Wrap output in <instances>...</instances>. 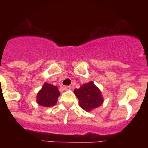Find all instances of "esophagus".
Wrapping results in <instances>:
<instances>
[{
	"label": "esophagus",
	"mask_w": 148,
	"mask_h": 148,
	"mask_svg": "<svg viewBox=\"0 0 148 148\" xmlns=\"http://www.w3.org/2000/svg\"><path fill=\"white\" fill-rule=\"evenodd\" d=\"M70 89H71V87H70V86H64V90H70Z\"/></svg>",
	"instance_id": "esophagus-1"
}]
</instances>
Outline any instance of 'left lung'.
Returning a JSON list of instances; mask_svg holds the SVG:
<instances>
[{
	"label": "left lung",
	"instance_id": "1",
	"mask_svg": "<svg viewBox=\"0 0 148 148\" xmlns=\"http://www.w3.org/2000/svg\"><path fill=\"white\" fill-rule=\"evenodd\" d=\"M74 94L78 98L81 108L87 112L99 108L104 102L101 90L92 82L84 84L79 89H75Z\"/></svg>",
	"mask_w": 148,
	"mask_h": 148
}]
</instances>
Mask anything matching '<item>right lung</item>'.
<instances>
[{
  "instance_id": "right-lung-1",
  "label": "right lung",
  "mask_w": 148,
  "mask_h": 148,
  "mask_svg": "<svg viewBox=\"0 0 148 148\" xmlns=\"http://www.w3.org/2000/svg\"><path fill=\"white\" fill-rule=\"evenodd\" d=\"M60 92L58 87L51 84L44 83L38 91L36 97V102L40 106L49 108L56 105L59 97Z\"/></svg>"
}]
</instances>
